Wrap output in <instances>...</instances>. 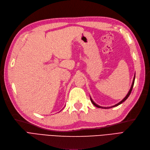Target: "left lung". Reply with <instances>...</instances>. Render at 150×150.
Returning a JSON list of instances; mask_svg holds the SVG:
<instances>
[{"label": "left lung", "mask_w": 150, "mask_h": 150, "mask_svg": "<svg viewBox=\"0 0 150 150\" xmlns=\"http://www.w3.org/2000/svg\"><path fill=\"white\" fill-rule=\"evenodd\" d=\"M134 79H135V76H134V78H133V83H132V84H131V88H130V89H129V92L128 93V94H127V95L126 96H125V98L122 99V101H121L120 103H118L117 104H115V105H114V106H111V107H107V108H106V107H102V106H99V105H98L97 104H96L93 101V99H91V98L90 97V99H91V101L92 102V103L94 104V105L95 106H96L97 108H105V109H106V108H112V107H115V106H118V105H120V104H121L122 103H123L125 101H126V99H127V98H128V97H129V96L130 95V94H131V91H132V89H133V85H134Z\"/></svg>", "instance_id": "left-lung-1"}]
</instances>
